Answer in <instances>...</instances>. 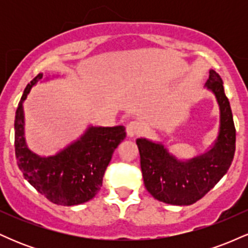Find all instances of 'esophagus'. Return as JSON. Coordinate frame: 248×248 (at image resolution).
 <instances>
[{"mask_svg":"<svg viewBox=\"0 0 248 248\" xmlns=\"http://www.w3.org/2000/svg\"><path fill=\"white\" fill-rule=\"evenodd\" d=\"M143 132V126L139 121H132L127 124L126 127V133L129 138H134V136H138Z\"/></svg>","mask_w":248,"mask_h":248,"instance_id":"esophagus-1","label":"esophagus"}]
</instances>
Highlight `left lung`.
<instances>
[{"label":"left lung","instance_id":"obj_1","mask_svg":"<svg viewBox=\"0 0 248 248\" xmlns=\"http://www.w3.org/2000/svg\"><path fill=\"white\" fill-rule=\"evenodd\" d=\"M220 109L217 140L205 154L182 161L160 142L138 139L144 186L157 201L171 205H191L203 198L227 172L235 152V128L223 80L210 70L205 82Z\"/></svg>","mask_w":248,"mask_h":248}]
</instances>
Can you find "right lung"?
<instances>
[{
    "label": "right lung",
    "instance_id": "add662e5",
    "mask_svg": "<svg viewBox=\"0 0 248 248\" xmlns=\"http://www.w3.org/2000/svg\"><path fill=\"white\" fill-rule=\"evenodd\" d=\"M43 78L36 76L25 87L15 116V154L24 178L45 198L64 206L79 205L98 193L112 155L126 138L124 126H90L78 140L56 155H37L24 138L23 101Z\"/></svg>",
    "mask_w": 248,
    "mask_h": 248
}]
</instances>
